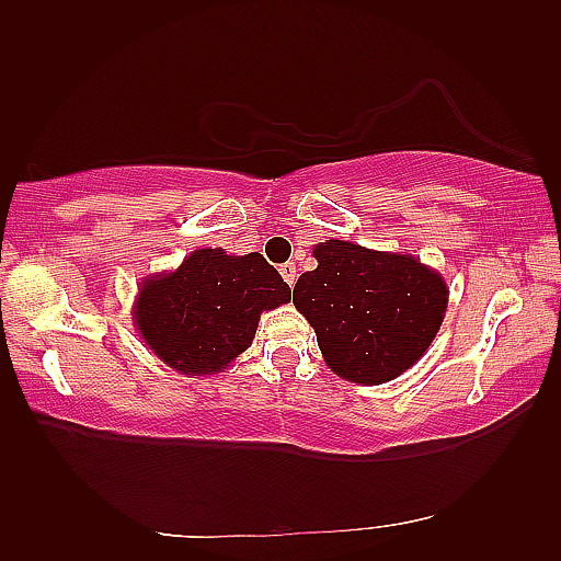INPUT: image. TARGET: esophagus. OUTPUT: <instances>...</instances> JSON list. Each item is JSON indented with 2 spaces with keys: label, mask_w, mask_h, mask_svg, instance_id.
<instances>
[{
  "label": "esophagus",
  "mask_w": 561,
  "mask_h": 561,
  "mask_svg": "<svg viewBox=\"0 0 561 561\" xmlns=\"http://www.w3.org/2000/svg\"><path fill=\"white\" fill-rule=\"evenodd\" d=\"M279 274L284 277V282L289 284V287H294V284H296V265H294V262H284V265H279Z\"/></svg>",
  "instance_id": "obj_1"
}]
</instances>
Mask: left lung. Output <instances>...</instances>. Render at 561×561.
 Listing matches in <instances>:
<instances>
[{
	"mask_svg": "<svg viewBox=\"0 0 561 561\" xmlns=\"http://www.w3.org/2000/svg\"><path fill=\"white\" fill-rule=\"evenodd\" d=\"M318 267L294 287V306L313 325L337 376L386 383L432 344L446 313L444 279L420 260L347 241L313 248Z\"/></svg>",
	"mask_w": 561,
	"mask_h": 561,
	"instance_id": "obj_1",
	"label": "left lung"
}]
</instances>
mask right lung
I'll return each mask as SVG.
<instances>
[{"instance_id":"add662e5","label":"right lung","mask_w":561,"mask_h":561,"mask_svg":"<svg viewBox=\"0 0 561 561\" xmlns=\"http://www.w3.org/2000/svg\"><path fill=\"white\" fill-rule=\"evenodd\" d=\"M289 299V284L260 253L233 257L205 248L175 272L145 282L135 320L165 364L202 376L245 352L260 313Z\"/></svg>"}]
</instances>
